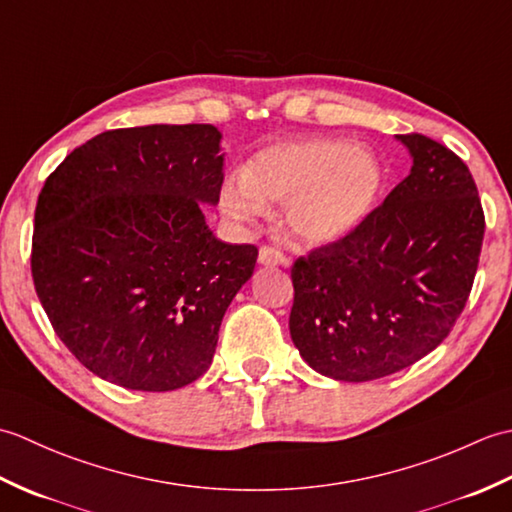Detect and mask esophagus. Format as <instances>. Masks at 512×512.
I'll list each match as a JSON object with an SVG mask.
<instances>
[{"label":"esophagus","instance_id":"1","mask_svg":"<svg viewBox=\"0 0 512 512\" xmlns=\"http://www.w3.org/2000/svg\"><path fill=\"white\" fill-rule=\"evenodd\" d=\"M259 264L262 266H290V259L281 253V250L273 248V246H262L259 248Z\"/></svg>","mask_w":512,"mask_h":512}]
</instances>
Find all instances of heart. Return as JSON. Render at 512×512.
<instances>
[{
  "mask_svg": "<svg viewBox=\"0 0 512 512\" xmlns=\"http://www.w3.org/2000/svg\"><path fill=\"white\" fill-rule=\"evenodd\" d=\"M385 167L376 151L341 138H301L273 143L220 184V209L248 224L284 206V226L308 246H330L352 235L376 209Z\"/></svg>",
  "mask_w": 512,
  "mask_h": 512,
  "instance_id": "heart-1",
  "label": "heart"
}]
</instances>
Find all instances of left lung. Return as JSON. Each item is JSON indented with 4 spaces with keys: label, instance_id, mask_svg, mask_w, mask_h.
Returning a JSON list of instances; mask_svg holds the SVG:
<instances>
[{
    "label": "left lung",
    "instance_id": "left-lung-1",
    "mask_svg": "<svg viewBox=\"0 0 512 512\" xmlns=\"http://www.w3.org/2000/svg\"><path fill=\"white\" fill-rule=\"evenodd\" d=\"M409 176L352 235L292 266L290 336L343 383L396 374L447 339L471 295L484 211L469 167L427 136H396Z\"/></svg>",
    "mask_w": 512,
    "mask_h": 512
}]
</instances>
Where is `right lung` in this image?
Here are the masks:
<instances>
[{
    "label": "right lung",
    "mask_w": 512,
    "mask_h": 512,
    "mask_svg": "<svg viewBox=\"0 0 512 512\" xmlns=\"http://www.w3.org/2000/svg\"><path fill=\"white\" fill-rule=\"evenodd\" d=\"M213 125L112 129L76 147L37 200L35 290L92 374L173 391L211 367L226 308L250 279L253 244H226L202 204L220 202Z\"/></svg>",
    "instance_id": "add662e5"
}]
</instances>
